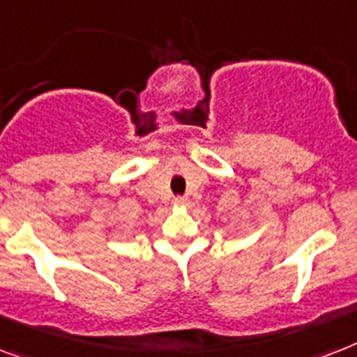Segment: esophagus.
<instances>
[{
  "label": "esophagus",
  "mask_w": 357,
  "mask_h": 357,
  "mask_svg": "<svg viewBox=\"0 0 357 357\" xmlns=\"http://www.w3.org/2000/svg\"><path fill=\"white\" fill-rule=\"evenodd\" d=\"M174 205L176 207H188L190 202H188V198H174Z\"/></svg>",
  "instance_id": "obj_1"
}]
</instances>
